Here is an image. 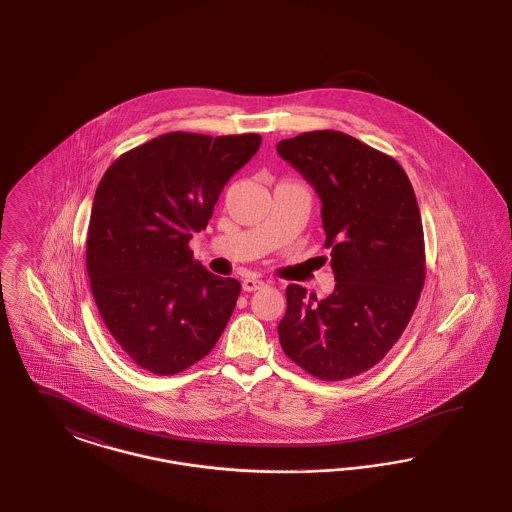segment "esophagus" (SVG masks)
I'll return each mask as SVG.
<instances>
[{"instance_id":"obj_1","label":"esophagus","mask_w":512,"mask_h":512,"mask_svg":"<svg viewBox=\"0 0 512 512\" xmlns=\"http://www.w3.org/2000/svg\"><path fill=\"white\" fill-rule=\"evenodd\" d=\"M264 281H258V279H245L243 281V290L245 292H254V290H260V288H264Z\"/></svg>"}]
</instances>
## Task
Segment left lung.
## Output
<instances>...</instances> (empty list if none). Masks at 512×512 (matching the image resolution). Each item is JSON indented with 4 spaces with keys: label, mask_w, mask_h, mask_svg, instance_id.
<instances>
[{
    "label": "left lung",
    "mask_w": 512,
    "mask_h": 512,
    "mask_svg": "<svg viewBox=\"0 0 512 512\" xmlns=\"http://www.w3.org/2000/svg\"><path fill=\"white\" fill-rule=\"evenodd\" d=\"M277 152L321 197L336 277L324 300L300 284L286 286L281 347L322 381L359 376L397 343L423 290L416 193L391 155L340 131L298 134L281 140Z\"/></svg>",
    "instance_id": "left-lung-1"
}]
</instances>
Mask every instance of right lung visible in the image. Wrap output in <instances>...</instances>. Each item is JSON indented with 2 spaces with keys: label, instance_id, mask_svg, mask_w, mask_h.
<instances>
[{
  "label": "right lung",
  "instance_id": "right-lung-1",
  "mask_svg": "<svg viewBox=\"0 0 512 512\" xmlns=\"http://www.w3.org/2000/svg\"><path fill=\"white\" fill-rule=\"evenodd\" d=\"M262 144L260 134L167 133L119 155L96 188L87 273L98 313L140 368L178 374L222 336L241 283L193 260L229 178Z\"/></svg>",
  "mask_w": 512,
  "mask_h": 512
}]
</instances>
